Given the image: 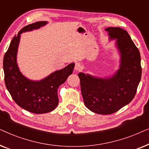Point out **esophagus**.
<instances>
[{"instance_id":"34e87169","label":"esophagus","mask_w":149,"mask_h":149,"mask_svg":"<svg viewBox=\"0 0 149 149\" xmlns=\"http://www.w3.org/2000/svg\"><path fill=\"white\" fill-rule=\"evenodd\" d=\"M81 68H82V66H81V65L79 64V63H77L76 64H75V67H74V70L77 72V71H80L81 70Z\"/></svg>"}]
</instances>
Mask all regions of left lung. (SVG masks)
Returning <instances> with one entry per match:
<instances>
[{
  "label": "left lung",
  "mask_w": 149,
  "mask_h": 149,
  "mask_svg": "<svg viewBox=\"0 0 149 149\" xmlns=\"http://www.w3.org/2000/svg\"><path fill=\"white\" fill-rule=\"evenodd\" d=\"M110 40H115L120 56L119 69L109 77L79 72L83 101L87 109L110 115L127 105L135 96L142 75L140 54L127 31L118 27L105 29Z\"/></svg>",
  "instance_id": "1"
}]
</instances>
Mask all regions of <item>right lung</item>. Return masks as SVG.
Listing matches in <instances>:
<instances>
[{"mask_svg":"<svg viewBox=\"0 0 149 149\" xmlns=\"http://www.w3.org/2000/svg\"><path fill=\"white\" fill-rule=\"evenodd\" d=\"M46 21L37 22L25 26L12 39L3 59L5 82L7 90L17 105L35 114L51 112L58 104V89L72 73L74 63L51 73L40 81L30 80L20 72L17 55L21 34L45 26Z\"/></svg>","mask_w":149,"mask_h":149,"instance_id":"1","label":"right lung"}]
</instances>
